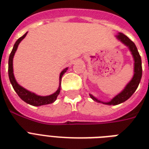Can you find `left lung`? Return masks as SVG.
<instances>
[{
    "mask_svg": "<svg viewBox=\"0 0 149 149\" xmlns=\"http://www.w3.org/2000/svg\"><path fill=\"white\" fill-rule=\"evenodd\" d=\"M117 38L120 40V42H122L125 45L128 46L130 51L132 52L133 57L134 59V77L132 78L129 84H127L125 89L124 91L120 93L118 95H117L115 97H113V99L111 100L110 102L107 103H104L102 102L103 104H107V105H117L120 103L125 102V100H127L128 98H130L132 96V94L135 92L136 89L138 88V86L139 85V83L141 81V75H142V67H141V56L139 55V51L137 49V47L135 44L127 36L122 33H119L118 36H117ZM91 97L97 102H101L98 100L97 99H96L93 96L90 94Z\"/></svg>",
    "mask_w": 149,
    "mask_h": 149,
    "instance_id": "left-lung-1",
    "label": "left lung"
}]
</instances>
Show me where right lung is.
Masks as SVG:
<instances>
[{"mask_svg":"<svg viewBox=\"0 0 149 149\" xmlns=\"http://www.w3.org/2000/svg\"><path fill=\"white\" fill-rule=\"evenodd\" d=\"M27 32L24 34V36H22L21 38H19L16 41V42L14 45L13 49L11 51L9 56V60H8V76H9V79H10V82L11 85H12L13 88L15 91V92L17 93V94L19 96V97L24 100V102H26L27 104H31L32 106H41V105H45V104H49L53 103L56 100L58 95L59 94L60 92V85H61V81H62V77L63 74L65 73V71L67 69L62 71L59 76V87L57 90L56 93H54L53 94L49 96H46V97H42V96H38L35 94L34 93H31L30 91H27L24 88H23L22 86L18 85L14 77V73H13V57L15 55V52L17 50V46L19 45V43L21 42V41L26 36Z\"/></svg>","mask_w":149,"mask_h":149,"instance_id":"add662e5","label":"right lung"}]
</instances>
